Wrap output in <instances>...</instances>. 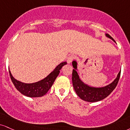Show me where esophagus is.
Segmentation results:
<instances>
[{
  "label": "esophagus",
  "instance_id": "1",
  "mask_svg": "<svg viewBox=\"0 0 130 130\" xmlns=\"http://www.w3.org/2000/svg\"><path fill=\"white\" fill-rule=\"evenodd\" d=\"M74 59V57L73 56H69V57H68V58H67V63H71V62L72 61H73V59Z\"/></svg>",
  "mask_w": 130,
  "mask_h": 130
}]
</instances>
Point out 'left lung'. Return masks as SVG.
<instances>
[{
	"instance_id": "left-lung-1",
	"label": "left lung",
	"mask_w": 130,
	"mask_h": 130,
	"mask_svg": "<svg viewBox=\"0 0 130 130\" xmlns=\"http://www.w3.org/2000/svg\"><path fill=\"white\" fill-rule=\"evenodd\" d=\"M105 36L116 42L115 40L108 34H105ZM72 65L74 68L72 73V82L73 87L77 96L84 101L88 102H95L103 100L111 93L118 85L121 70L119 72L117 77L111 84L104 87H96L85 84L81 80L79 77V73H78L77 72V61L73 60Z\"/></svg>"
}]
</instances>
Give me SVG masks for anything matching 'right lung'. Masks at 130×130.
<instances>
[{"instance_id": "1", "label": "right lung", "mask_w": 130, "mask_h": 130, "mask_svg": "<svg viewBox=\"0 0 130 130\" xmlns=\"http://www.w3.org/2000/svg\"><path fill=\"white\" fill-rule=\"evenodd\" d=\"M67 63V62H62L44 79L31 84H26L18 80L12 76L10 70H9V73L14 85L19 91L29 98H39L46 94L58 76L61 68Z\"/></svg>"}]
</instances>
